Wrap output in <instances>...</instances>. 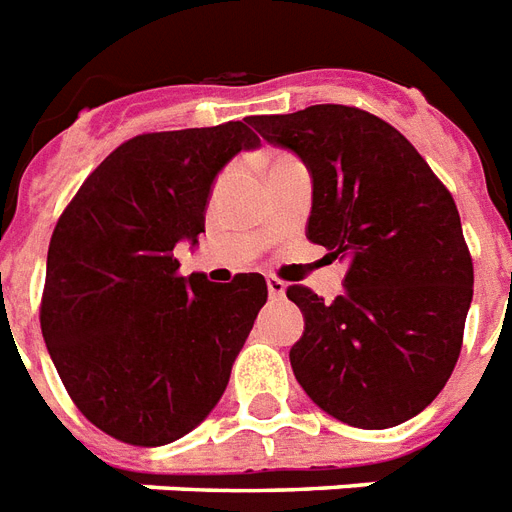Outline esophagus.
Segmentation results:
<instances>
[{"mask_svg": "<svg viewBox=\"0 0 512 512\" xmlns=\"http://www.w3.org/2000/svg\"><path fill=\"white\" fill-rule=\"evenodd\" d=\"M268 295L271 298H284L287 295V284L282 279H276V276H268Z\"/></svg>", "mask_w": 512, "mask_h": 512, "instance_id": "34e87169", "label": "esophagus"}]
</instances>
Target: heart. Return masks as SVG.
I'll return each instance as SVG.
<instances>
[{
    "label": "heart",
    "instance_id": "obj_1",
    "mask_svg": "<svg viewBox=\"0 0 512 512\" xmlns=\"http://www.w3.org/2000/svg\"><path fill=\"white\" fill-rule=\"evenodd\" d=\"M276 161H279V158H276Z\"/></svg>",
    "mask_w": 512,
    "mask_h": 512
}]
</instances>
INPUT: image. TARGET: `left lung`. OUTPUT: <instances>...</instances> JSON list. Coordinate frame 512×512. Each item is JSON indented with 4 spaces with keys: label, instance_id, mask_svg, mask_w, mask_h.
<instances>
[{
    "label": "left lung",
    "instance_id": "1",
    "mask_svg": "<svg viewBox=\"0 0 512 512\" xmlns=\"http://www.w3.org/2000/svg\"><path fill=\"white\" fill-rule=\"evenodd\" d=\"M247 120L306 163L308 241L349 257L333 303L287 290L306 322L292 373L343 424H403L440 395L462 351L473 257L454 198L416 147L365 109L314 104Z\"/></svg>",
    "mask_w": 512,
    "mask_h": 512
}]
</instances>
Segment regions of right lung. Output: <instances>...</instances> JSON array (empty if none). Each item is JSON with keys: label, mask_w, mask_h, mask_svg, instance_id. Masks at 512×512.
Segmentation results:
<instances>
[{"label": "right lung", "mask_w": 512, "mask_h": 512, "mask_svg": "<svg viewBox=\"0 0 512 512\" xmlns=\"http://www.w3.org/2000/svg\"><path fill=\"white\" fill-rule=\"evenodd\" d=\"M257 144L241 120L134 136L58 217L42 338L74 405L112 438L166 446L220 403L268 284L179 276L174 247L198 244L214 179Z\"/></svg>", "instance_id": "right-lung-1"}]
</instances>
